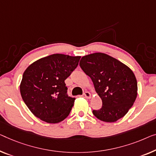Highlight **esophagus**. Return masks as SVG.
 Wrapping results in <instances>:
<instances>
[{
	"mask_svg": "<svg viewBox=\"0 0 156 156\" xmlns=\"http://www.w3.org/2000/svg\"><path fill=\"white\" fill-rule=\"evenodd\" d=\"M83 95H84L85 98H87V99L91 98V94H90L89 92H85V93L83 94Z\"/></svg>",
	"mask_w": 156,
	"mask_h": 156,
	"instance_id": "34e87169",
	"label": "esophagus"
}]
</instances>
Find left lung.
<instances>
[{
	"instance_id": "8db88e82",
	"label": "left lung",
	"mask_w": 156,
	"mask_h": 156,
	"mask_svg": "<svg viewBox=\"0 0 156 156\" xmlns=\"http://www.w3.org/2000/svg\"><path fill=\"white\" fill-rule=\"evenodd\" d=\"M79 64L92 79L102 100L101 108L92 111L95 117L107 122L122 118L137 96V82L133 71L119 60L101 52L84 56Z\"/></svg>"
}]
</instances>
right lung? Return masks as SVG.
Instances as JSON below:
<instances>
[{
  "label": "right lung",
  "instance_id": "obj_1",
  "mask_svg": "<svg viewBox=\"0 0 156 156\" xmlns=\"http://www.w3.org/2000/svg\"><path fill=\"white\" fill-rule=\"evenodd\" d=\"M80 59V56L54 54L27 67L20 93L35 116L48 123H57L69 115L75 98L68 96L64 80L78 66Z\"/></svg>",
  "mask_w": 156,
  "mask_h": 156
}]
</instances>
